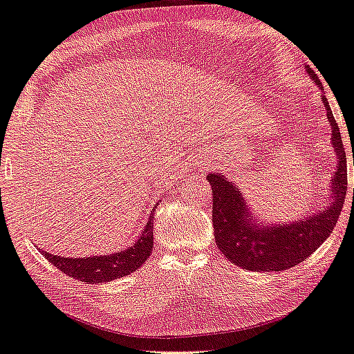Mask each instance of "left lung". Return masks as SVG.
I'll return each mask as SVG.
<instances>
[{"label": "left lung", "mask_w": 354, "mask_h": 354, "mask_svg": "<svg viewBox=\"0 0 354 354\" xmlns=\"http://www.w3.org/2000/svg\"><path fill=\"white\" fill-rule=\"evenodd\" d=\"M307 73L322 90L313 70L307 67ZM321 99L327 110L331 143L337 157L336 171L331 177V201L322 211L288 225H258L234 182L218 172H211L206 177L212 187L215 243L232 264L254 272L287 270L312 255L335 229L347 194V156L327 97L321 95Z\"/></svg>", "instance_id": "8db88e82"}]
</instances>
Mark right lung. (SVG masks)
<instances>
[{
	"label": "right lung",
	"instance_id": "1",
	"mask_svg": "<svg viewBox=\"0 0 354 354\" xmlns=\"http://www.w3.org/2000/svg\"><path fill=\"white\" fill-rule=\"evenodd\" d=\"M153 220L154 209L142 230L139 240L131 248L120 250L118 254L86 258H64L44 252V257L66 275L82 281L85 284L108 283V281L118 279L136 272L149 258L154 246Z\"/></svg>",
	"mask_w": 354,
	"mask_h": 354
}]
</instances>
